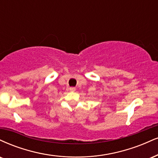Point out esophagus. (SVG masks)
<instances>
[{
  "instance_id": "34e87169",
  "label": "esophagus",
  "mask_w": 158,
  "mask_h": 158,
  "mask_svg": "<svg viewBox=\"0 0 158 158\" xmlns=\"http://www.w3.org/2000/svg\"><path fill=\"white\" fill-rule=\"evenodd\" d=\"M70 90H71V92H74V91L76 90V88H75V87H70Z\"/></svg>"
}]
</instances>
